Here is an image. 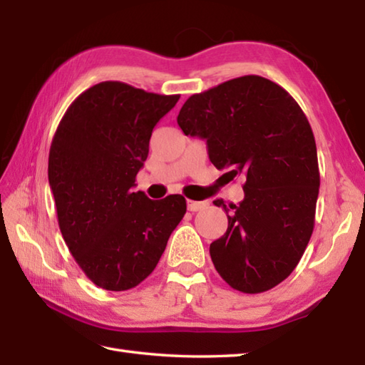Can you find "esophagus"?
Returning <instances> with one entry per match:
<instances>
[{"label": "esophagus", "instance_id": "esophagus-1", "mask_svg": "<svg viewBox=\"0 0 365 365\" xmlns=\"http://www.w3.org/2000/svg\"><path fill=\"white\" fill-rule=\"evenodd\" d=\"M208 205V202H196V200H188L187 202V207L190 212H199L202 210V208H205Z\"/></svg>", "mask_w": 365, "mask_h": 365}]
</instances>
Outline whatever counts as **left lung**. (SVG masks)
Masks as SVG:
<instances>
[{"instance_id":"left-lung-1","label":"left lung","mask_w":365,"mask_h":365,"mask_svg":"<svg viewBox=\"0 0 365 365\" xmlns=\"http://www.w3.org/2000/svg\"><path fill=\"white\" fill-rule=\"evenodd\" d=\"M177 123L205 139L229 180H246L238 205L213 200L229 221L210 245L216 271L238 292L273 289L297 268L314 232L320 170L306 114L279 84L245 75L192 94Z\"/></svg>"}]
</instances>
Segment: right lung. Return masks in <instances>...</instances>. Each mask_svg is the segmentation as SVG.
<instances>
[{
    "mask_svg": "<svg viewBox=\"0 0 365 365\" xmlns=\"http://www.w3.org/2000/svg\"><path fill=\"white\" fill-rule=\"evenodd\" d=\"M180 96H160L120 81L84 91L53 136L48 182L61 234L92 282L130 290L157 267L187 213V200H152L133 191L157 122Z\"/></svg>",
    "mask_w": 365,
    "mask_h": 365,
    "instance_id": "add662e5",
    "label": "right lung"
}]
</instances>
